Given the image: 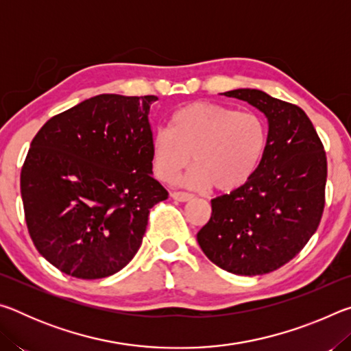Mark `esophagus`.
Masks as SVG:
<instances>
[{"label": "esophagus", "mask_w": 351, "mask_h": 351, "mask_svg": "<svg viewBox=\"0 0 351 351\" xmlns=\"http://www.w3.org/2000/svg\"><path fill=\"white\" fill-rule=\"evenodd\" d=\"M170 197L175 201H180V203H187V201L193 199V195L186 193V192H173V193H170Z\"/></svg>", "instance_id": "esophagus-1"}]
</instances>
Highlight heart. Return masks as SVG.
Listing matches in <instances>:
<instances>
[{
    "label": "heart",
    "instance_id": "b5f03b06",
    "mask_svg": "<svg viewBox=\"0 0 351 351\" xmlns=\"http://www.w3.org/2000/svg\"><path fill=\"white\" fill-rule=\"evenodd\" d=\"M266 145L268 130L257 114L195 102L178 110L169 128L152 134V167L159 180L171 181L192 158L195 167L180 184L193 189L210 184L218 192H232L251 180Z\"/></svg>",
    "mask_w": 351,
    "mask_h": 351
}]
</instances>
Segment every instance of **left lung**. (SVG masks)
I'll list each match as a JSON object with an SVG mask.
<instances>
[{"label": "left lung", "mask_w": 351, "mask_h": 351, "mask_svg": "<svg viewBox=\"0 0 351 351\" xmlns=\"http://www.w3.org/2000/svg\"><path fill=\"white\" fill-rule=\"evenodd\" d=\"M268 121V145L251 180L212 199L197 240L235 276H261L294 258L316 232L325 204L326 156L305 111L251 88L224 93Z\"/></svg>", "instance_id": "8db88e82"}]
</instances>
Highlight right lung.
<instances>
[{
    "instance_id": "add662e5",
    "label": "right lung",
    "mask_w": 351,
    "mask_h": 351,
    "mask_svg": "<svg viewBox=\"0 0 351 351\" xmlns=\"http://www.w3.org/2000/svg\"><path fill=\"white\" fill-rule=\"evenodd\" d=\"M156 96L99 94L49 119L21 169L27 230L52 266L85 280L116 274L169 193L153 178Z\"/></svg>"
}]
</instances>
